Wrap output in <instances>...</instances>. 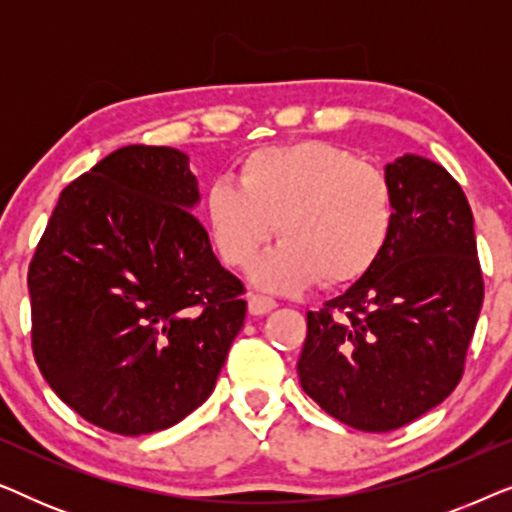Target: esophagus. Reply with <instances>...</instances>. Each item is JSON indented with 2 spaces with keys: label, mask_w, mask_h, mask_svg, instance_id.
<instances>
[{
  "label": "esophagus",
  "mask_w": 512,
  "mask_h": 512,
  "mask_svg": "<svg viewBox=\"0 0 512 512\" xmlns=\"http://www.w3.org/2000/svg\"><path fill=\"white\" fill-rule=\"evenodd\" d=\"M277 307L275 300L270 296H261V293H251L249 296V312L254 314V317H261V314H268Z\"/></svg>",
  "instance_id": "1"
}]
</instances>
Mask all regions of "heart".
Here are the masks:
<instances>
[{
    "mask_svg": "<svg viewBox=\"0 0 512 512\" xmlns=\"http://www.w3.org/2000/svg\"><path fill=\"white\" fill-rule=\"evenodd\" d=\"M237 179L240 188L209 186L207 223L235 268L254 263L277 230L284 242L254 268L265 289L359 282L394 235L396 193L387 172L342 146L317 139L265 146L244 156Z\"/></svg>",
    "mask_w": 512,
    "mask_h": 512,
    "instance_id": "obj_1",
    "label": "heart"
}]
</instances>
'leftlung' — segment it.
I'll use <instances>...</instances> for the list:
<instances>
[{
	"mask_svg": "<svg viewBox=\"0 0 512 512\" xmlns=\"http://www.w3.org/2000/svg\"><path fill=\"white\" fill-rule=\"evenodd\" d=\"M396 228L366 277L307 312L300 387L359 431H394L436 408L464 375L485 284L473 212L452 174L422 156L384 167Z\"/></svg>",
	"mask_w": 512,
	"mask_h": 512,
	"instance_id": "left-lung-1",
	"label": "left lung"
}]
</instances>
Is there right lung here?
Instances as JSON below:
<instances>
[{
    "instance_id": "right-lung-1",
    "label": "right lung",
    "mask_w": 512,
    "mask_h": 512,
    "mask_svg": "<svg viewBox=\"0 0 512 512\" xmlns=\"http://www.w3.org/2000/svg\"><path fill=\"white\" fill-rule=\"evenodd\" d=\"M188 156L123 146L60 193L27 272L32 352L86 422L170 429L214 391L242 331L244 286L191 209Z\"/></svg>"
}]
</instances>
